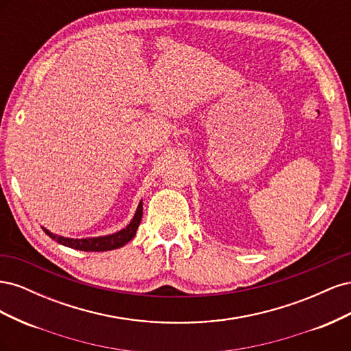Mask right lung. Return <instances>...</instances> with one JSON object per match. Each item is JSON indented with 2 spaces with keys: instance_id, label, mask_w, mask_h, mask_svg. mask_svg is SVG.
I'll return each mask as SVG.
<instances>
[{
  "instance_id": "add662e5",
  "label": "right lung",
  "mask_w": 351,
  "mask_h": 351,
  "mask_svg": "<svg viewBox=\"0 0 351 351\" xmlns=\"http://www.w3.org/2000/svg\"><path fill=\"white\" fill-rule=\"evenodd\" d=\"M143 215V206H142V200L139 206L136 209V214L132 219V222L125 228L114 232V234L110 236H102V237H90V239H69V237H61L51 232L49 230L42 227V230L45 231V234H48L52 240L58 241L62 246H67L76 250H83V252H105V250H112V249H119L124 246L125 243H129L134 236L137 227H139Z\"/></svg>"
}]
</instances>
